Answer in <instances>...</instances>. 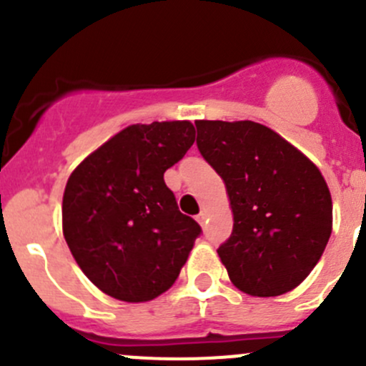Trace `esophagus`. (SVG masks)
Returning <instances> with one entry per match:
<instances>
[{
	"label": "esophagus",
	"instance_id": "34e87169",
	"mask_svg": "<svg viewBox=\"0 0 366 366\" xmlns=\"http://www.w3.org/2000/svg\"><path fill=\"white\" fill-rule=\"evenodd\" d=\"M205 219H207V212H205V210H202V212L197 216V221H198V223H200V224H204Z\"/></svg>",
	"mask_w": 366,
	"mask_h": 366
}]
</instances>
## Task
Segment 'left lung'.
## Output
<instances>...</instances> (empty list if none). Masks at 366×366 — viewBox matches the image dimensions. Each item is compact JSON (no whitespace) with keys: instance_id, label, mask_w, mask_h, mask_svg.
<instances>
[{"instance_id":"obj_1","label":"left lung","mask_w":366,"mask_h":366,"mask_svg":"<svg viewBox=\"0 0 366 366\" xmlns=\"http://www.w3.org/2000/svg\"><path fill=\"white\" fill-rule=\"evenodd\" d=\"M194 124L198 150L230 198L234 230L217 254L232 283L257 297L290 292L320 260L333 228V202L322 173L257 122Z\"/></svg>"}]
</instances>
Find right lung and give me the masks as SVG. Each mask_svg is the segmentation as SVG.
Masks as SVG:
<instances>
[{"mask_svg":"<svg viewBox=\"0 0 366 366\" xmlns=\"http://www.w3.org/2000/svg\"><path fill=\"white\" fill-rule=\"evenodd\" d=\"M193 143L187 120L129 125L69 177L65 241L81 271L108 296L145 302L179 278L202 228L179 210L164 172Z\"/></svg>","mask_w":366,"mask_h":366,"instance_id":"right-lung-1","label":"right lung"}]
</instances>
